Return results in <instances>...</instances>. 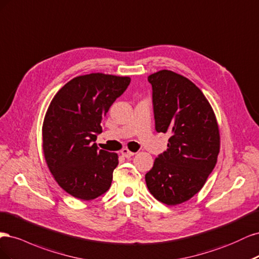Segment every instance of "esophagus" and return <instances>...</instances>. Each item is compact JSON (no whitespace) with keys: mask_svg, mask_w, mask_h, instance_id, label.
I'll list each match as a JSON object with an SVG mask.
<instances>
[{"mask_svg":"<svg viewBox=\"0 0 259 259\" xmlns=\"http://www.w3.org/2000/svg\"><path fill=\"white\" fill-rule=\"evenodd\" d=\"M121 155H122L123 157H126V158H130V157H132L133 155H135V153L130 152L128 148H123L122 151H121Z\"/></svg>","mask_w":259,"mask_h":259,"instance_id":"obj_1","label":"esophagus"}]
</instances>
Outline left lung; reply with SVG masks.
Returning <instances> with one entry per match:
<instances>
[{
    "instance_id": "left-lung-1",
    "label": "left lung",
    "mask_w": 259,
    "mask_h": 259,
    "mask_svg": "<svg viewBox=\"0 0 259 259\" xmlns=\"http://www.w3.org/2000/svg\"><path fill=\"white\" fill-rule=\"evenodd\" d=\"M147 79L156 131L171 137L146 173V185L158 201L177 205L199 193L213 171L220 153L219 124L202 91L188 78L161 70Z\"/></svg>"
}]
</instances>
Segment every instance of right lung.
Returning <instances> with one entry per match:
<instances>
[{"label":"right lung","mask_w":259,"mask_h":259,"mask_svg":"<svg viewBox=\"0 0 259 259\" xmlns=\"http://www.w3.org/2000/svg\"><path fill=\"white\" fill-rule=\"evenodd\" d=\"M128 76L91 73L58 91L43 122V152L59 186L80 200H93L111 187L118 156L94 142L111 105L130 84Z\"/></svg>","instance_id":"right-lung-1"}]
</instances>
